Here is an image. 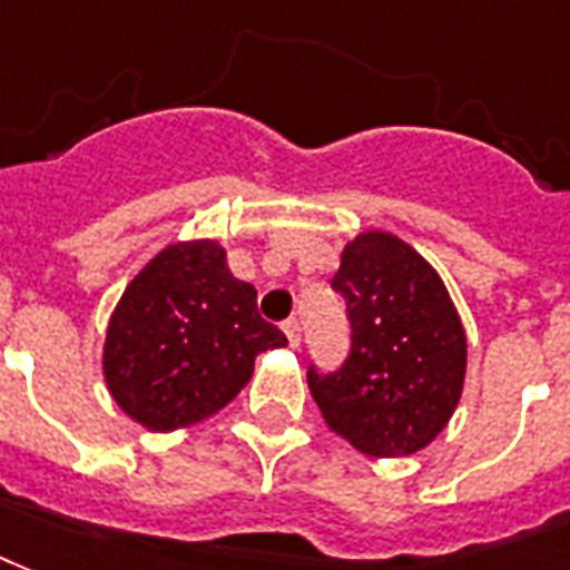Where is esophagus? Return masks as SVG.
Returning <instances> with one entry per match:
<instances>
[{"instance_id": "obj_1", "label": "esophagus", "mask_w": 570, "mask_h": 570, "mask_svg": "<svg viewBox=\"0 0 570 570\" xmlns=\"http://www.w3.org/2000/svg\"><path fill=\"white\" fill-rule=\"evenodd\" d=\"M282 330H285V335H288V345L299 347V324H297V321H285V326H282Z\"/></svg>"}]
</instances>
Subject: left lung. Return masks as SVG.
<instances>
[{
  "label": "left lung",
  "instance_id": "left-lung-1",
  "mask_svg": "<svg viewBox=\"0 0 570 570\" xmlns=\"http://www.w3.org/2000/svg\"><path fill=\"white\" fill-rule=\"evenodd\" d=\"M333 288L351 317V354L308 390L335 434L363 454L425 449L452 419L466 374V333L440 273L390 232L342 249Z\"/></svg>",
  "mask_w": 570,
  "mask_h": 570
}]
</instances>
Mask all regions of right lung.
<instances>
[{
	"mask_svg": "<svg viewBox=\"0 0 570 570\" xmlns=\"http://www.w3.org/2000/svg\"><path fill=\"white\" fill-rule=\"evenodd\" d=\"M258 291L232 276L216 240H180L154 255L109 317V395L148 431L214 416L255 372V356L285 347L255 306Z\"/></svg>",
	"mask_w": 570,
	"mask_h": 570,
	"instance_id": "obj_1",
	"label": "right lung"
}]
</instances>
